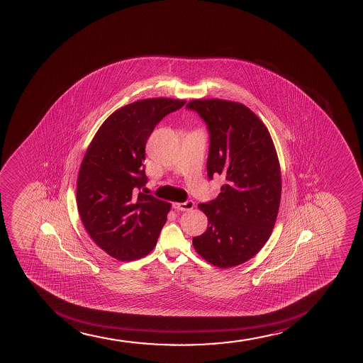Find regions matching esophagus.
<instances>
[{"mask_svg":"<svg viewBox=\"0 0 363 363\" xmlns=\"http://www.w3.org/2000/svg\"><path fill=\"white\" fill-rule=\"evenodd\" d=\"M172 208L177 210V211H189V210L194 208V201L187 200V201H184V203H174Z\"/></svg>","mask_w":363,"mask_h":363,"instance_id":"34e87169","label":"esophagus"}]
</instances>
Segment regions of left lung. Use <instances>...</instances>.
<instances>
[{"instance_id":"8db88e82","label":"left lung","mask_w":363,"mask_h":363,"mask_svg":"<svg viewBox=\"0 0 363 363\" xmlns=\"http://www.w3.org/2000/svg\"><path fill=\"white\" fill-rule=\"evenodd\" d=\"M186 108L208 128V179L225 177L216 199L199 204L208 229L193 238V246L218 268L242 264L268 240L280 206L281 174L273 140L242 104L208 99L188 102Z\"/></svg>"}]
</instances>
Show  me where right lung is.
<instances>
[{
	"label": "right lung",
	"instance_id": "1",
	"mask_svg": "<svg viewBox=\"0 0 363 363\" xmlns=\"http://www.w3.org/2000/svg\"><path fill=\"white\" fill-rule=\"evenodd\" d=\"M184 100H140L104 122L90 143L77 179V208L90 238L119 261L151 252L170 204L143 193L145 150L155 125Z\"/></svg>",
	"mask_w": 363,
	"mask_h": 363
}]
</instances>
